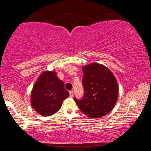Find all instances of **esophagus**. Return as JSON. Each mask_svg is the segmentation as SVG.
Segmentation results:
<instances>
[{"mask_svg":"<svg viewBox=\"0 0 151 151\" xmlns=\"http://www.w3.org/2000/svg\"><path fill=\"white\" fill-rule=\"evenodd\" d=\"M69 96L70 97H72L73 96V91H69Z\"/></svg>","mask_w":151,"mask_h":151,"instance_id":"1","label":"esophagus"}]
</instances>
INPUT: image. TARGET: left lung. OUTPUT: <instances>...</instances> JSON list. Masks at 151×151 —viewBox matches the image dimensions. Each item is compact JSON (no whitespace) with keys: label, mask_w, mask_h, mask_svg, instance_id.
<instances>
[{"label":"left lung","mask_w":151,"mask_h":151,"mask_svg":"<svg viewBox=\"0 0 151 151\" xmlns=\"http://www.w3.org/2000/svg\"><path fill=\"white\" fill-rule=\"evenodd\" d=\"M84 96L74 99L81 111L91 118L106 115L113 109L119 95L114 75L105 66L93 63L83 68Z\"/></svg>","instance_id":"8db88e82"}]
</instances>
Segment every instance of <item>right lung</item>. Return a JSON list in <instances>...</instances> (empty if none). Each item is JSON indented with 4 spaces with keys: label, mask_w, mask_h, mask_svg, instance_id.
I'll use <instances>...</instances> for the list:
<instances>
[{
    "label": "right lung",
    "mask_w": 151,
    "mask_h": 151,
    "mask_svg": "<svg viewBox=\"0 0 151 151\" xmlns=\"http://www.w3.org/2000/svg\"><path fill=\"white\" fill-rule=\"evenodd\" d=\"M69 96L63 81L55 72L45 71L35 84L31 93L32 108L42 116L52 115L60 109L63 101Z\"/></svg>",
    "instance_id": "obj_1"
}]
</instances>
